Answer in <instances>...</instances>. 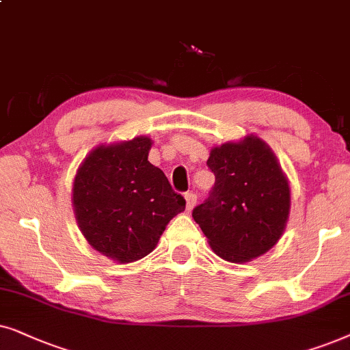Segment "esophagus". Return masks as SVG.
Here are the masks:
<instances>
[{"mask_svg": "<svg viewBox=\"0 0 350 350\" xmlns=\"http://www.w3.org/2000/svg\"><path fill=\"white\" fill-rule=\"evenodd\" d=\"M195 203H197V195L193 192L185 193V208H187V211H192L195 208Z\"/></svg>", "mask_w": 350, "mask_h": 350, "instance_id": "1", "label": "esophagus"}]
</instances>
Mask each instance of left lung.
<instances>
[{"label":"left lung","mask_w":350,"mask_h":350,"mask_svg":"<svg viewBox=\"0 0 350 350\" xmlns=\"http://www.w3.org/2000/svg\"><path fill=\"white\" fill-rule=\"evenodd\" d=\"M216 184L192 216L219 258L250 262L286 229L291 190L272 148L256 134L216 146L206 161Z\"/></svg>","instance_id":"obj_1"}]
</instances>
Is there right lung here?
Instances as JSON below:
<instances>
[{"label": "right lung", "mask_w": 350, "mask_h": 350, "mask_svg": "<svg viewBox=\"0 0 350 350\" xmlns=\"http://www.w3.org/2000/svg\"><path fill=\"white\" fill-rule=\"evenodd\" d=\"M152 144L148 136L100 144L73 179L72 204L83 237L118 264L152 253L167 222L185 209L165 172L148 161Z\"/></svg>", "instance_id": "obj_1"}]
</instances>
